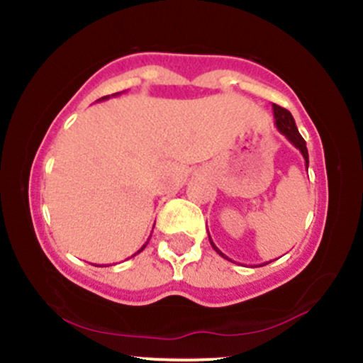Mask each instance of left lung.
<instances>
[{
    "mask_svg": "<svg viewBox=\"0 0 363 363\" xmlns=\"http://www.w3.org/2000/svg\"><path fill=\"white\" fill-rule=\"evenodd\" d=\"M273 114H274V126H277L278 131H280L281 135L285 136V138L289 140L290 143L294 145V147L302 153L303 160H306V167H309V152H307L306 140L302 138L301 133H298L297 126H295L294 116H291L286 109H283V107L277 106V104H273ZM210 244H211V247H213L215 251L220 254V256L225 257V259H228V257L225 256V254L220 251L218 247H216L213 240H211V237H210ZM266 264H268V262H266Z\"/></svg>",
    "mask_w": 363,
    "mask_h": 363,
    "instance_id": "obj_1",
    "label": "left lung"
}]
</instances>
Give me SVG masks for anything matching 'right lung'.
<instances>
[{
  "label": "right lung",
  "instance_id": "1",
  "mask_svg": "<svg viewBox=\"0 0 363 363\" xmlns=\"http://www.w3.org/2000/svg\"><path fill=\"white\" fill-rule=\"evenodd\" d=\"M119 94H121V91H118V94H112V97H116V95H119ZM109 97H111V95H107V97H102V99H99V102H101V101H107V99H109ZM148 240H150V237H148ZM148 240H147V242H145L143 245H141V249H140V251H138V252H135V254H133V256H136V254H140L141 251H143V249H145V247H147ZM133 256H131V257H133Z\"/></svg>",
  "mask_w": 363,
  "mask_h": 363
}]
</instances>
